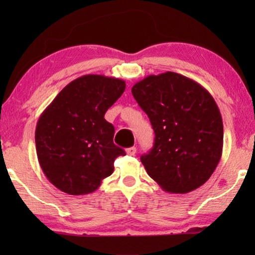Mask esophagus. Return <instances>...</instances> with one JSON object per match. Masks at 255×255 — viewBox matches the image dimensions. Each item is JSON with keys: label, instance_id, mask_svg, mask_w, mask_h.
I'll return each instance as SVG.
<instances>
[{"label": "esophagus", "instance_id": "34e87169", "mask_svg": "<svg viewBox=\"0 0 255 255\" xmlns=\"http://www.w3.org/2000/svg\"><path fill=\"white\" fill-rule=\"evenodd\" d=\"M126 153L128 154V155H135V153H136V147H129V148H127L126 149Z\"/></svg>", "mask_w": 255, "mask_h": 255}]
</instances>
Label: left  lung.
Returning a JSON list of instances; mask_svg holds the SVG:
<instances>
[{
    "label": "left lung",
    "instance_id": "8db88e82",
    "mask_svg": "<svg viewBox=\"0 0 255 255\" xmlns=\"http://www.w3.org/2000/svg\"><path fill=\"white\" fill-rule=\"evenodd\" d=\"M131 93L155 132L153 148L140 157L148 175L170 193L199 188L223 152V119L211 94L173 72L145 77Z\"/></svg>",
    "mask_w": 255,
    "mask_h": 255
}]
</instances>
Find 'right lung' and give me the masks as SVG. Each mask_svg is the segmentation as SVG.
Returning <instances> with one entry per match:
<instances>
[{"mask_svg":"<svg viewBox=\"0 0 255 255\" xmlns=\"http://www.w3.org/2000/svg\"><path fill=\"white\" fill-rule=\"evenodd\" d=\"M125 81L88 74L72 81L38 119L34 139L40 167L60 191L91 193L112 174L125 150L114 144L107 110L124 93Z\"/></svg>","mask_w":255,"mask_h":255,"instance_id":"right-lung-1","label":"right lung"}]
</instances>
